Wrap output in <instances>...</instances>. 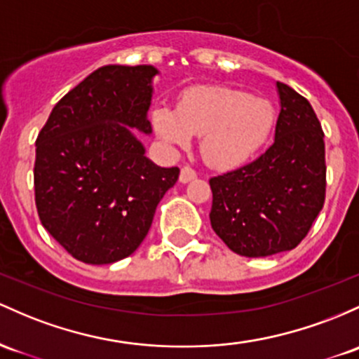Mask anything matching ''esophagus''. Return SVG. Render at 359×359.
<instances>
[{"instance_id": "esophagus-1", "label": "esophagus", "mask_w": 359, "mask_h": 359, "mask_svg": "<svg viewBox=\"0 0 359 359\" xmlns=\"http://www.w3.org/2000/svg\"><path fill=\"white\" fill-rule=\"evenodd\" d=\"M196 177H198V173H196V170L194 168H191V167H182V170H180V182L182 184H187V182H191V180H194Z\"/></svg>"}]
</instances>
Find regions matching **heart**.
I'll return each mask as SVG.
<instances>
[{
    "mask_svg": "<svg viewBox=\"0 0 359 359\" xmlns=\"http://www.w3.org/2000/svg\"><path fill=\"white\" fill-rule=\"evenodd\" d=\"M274 109L266 98L228 86L189 90L179 107L158 105L153 126L161 140L187 147L192 135L203 136L201 151L215 168L230 170L245 163L266 143Z\"/></svg>",
    "mask_w": 359,
    "mask_h": 359,
    "instance_id": "obj_1",
    "label": "heart"
}]
</instances>
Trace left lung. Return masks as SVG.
Returning a JSON list of instances; mask_svg holds the SVG:
<instances>
[{
  "instance_id": "left-lung-1",
  "label": "left lung",
  "mask_w": 359,
  "mask_h": 359,
  "mask_svg": "<svg viewBox=\"0 0 359 359\" xmlns=\"http://www.w3.org/2000/svg\"><path fill=\"white\" fill-rule=\"evenodd\" d=\"M278 85L274 143L243 167L211 177V226L235 254L267 257L294 249L325 201L324 131L312 105Z\"/></svg>"
}]
</instances>
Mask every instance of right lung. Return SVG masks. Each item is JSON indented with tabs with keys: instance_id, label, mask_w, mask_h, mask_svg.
<instances>
[{
	"instance_id": "obj_1",
	"label": "right lung",
	"mask_w": 359,
	"mask_h": 359,
	"mask_svg": "<svg viewBox=\"0 0 359 359\" xmlns=\"http://www.w3.org/2000/svg\"><path fill=\"white\" fill-rule=\"evenodd\" d=\"M153 66H102L54 105L35 141V206L42 226L85 264L128 257L180 170L144 156L131 128L151 133Z\"/></svg>"
}]
</instances>
